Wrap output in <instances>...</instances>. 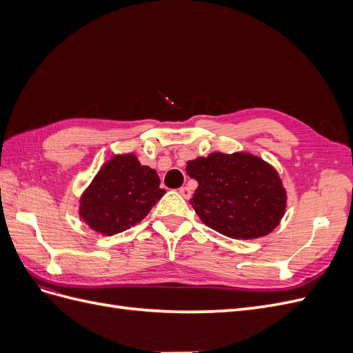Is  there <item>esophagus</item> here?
I'll return each mask as SVG.
<instances>
[{
	"label": "esophagus",
	"instance_id": "34e87169",
	"mask_svg": "<svg viewBox=\"0 0 353 353\" xmlns=\"http://www.w3.org/2000/svg\"><path fill=\"white\" fill-rule=\"evenodd\" d=\"M178 191H179V194L183 196L184 199H190L191 197V190L188 187H181Z\"/></svg>",
	"mask_w": 353,
	"mask_h": 353
}]
</instances>
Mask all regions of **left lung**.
<instances>
[{
  "instance_id": "left-lung-1",
  "label": "left lung",
  "mask_w": 353,
  "mask_h": 353,
  "mask_svg": "<svg viewBox=\"0 0 353 353\" xmlns=\"http://www.w3.org/2000/svg\"><path fill=\"white\" fill-rule=\"evenodd\" d=\"M199 187L190 205L203 223L222 236L252 240L280 225L287 191L276 169L245 152L210 153L187 162Z\"/></svg>"
}]
</instances>
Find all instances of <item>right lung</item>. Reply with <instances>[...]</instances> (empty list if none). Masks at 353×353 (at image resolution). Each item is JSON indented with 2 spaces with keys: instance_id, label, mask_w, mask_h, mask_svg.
Segmentation results:
<instances>
[{
  "instance_id": "add662e5",
  "label": "right lung",
  "mask_w": 353,
  "mask_h": 353,
  "mask_svg": "<svg viewBox=\"0 0 353 353\" xmlns=\"http://www.w3.org/2000/svg\"><path fill=\"white\" fill-rule=\"evenodd\" d=\"M154 169L134 153L112 154L79 199V218L101 236H114L141 222L166 193Z\"/></svg>"
}]
</instances>
